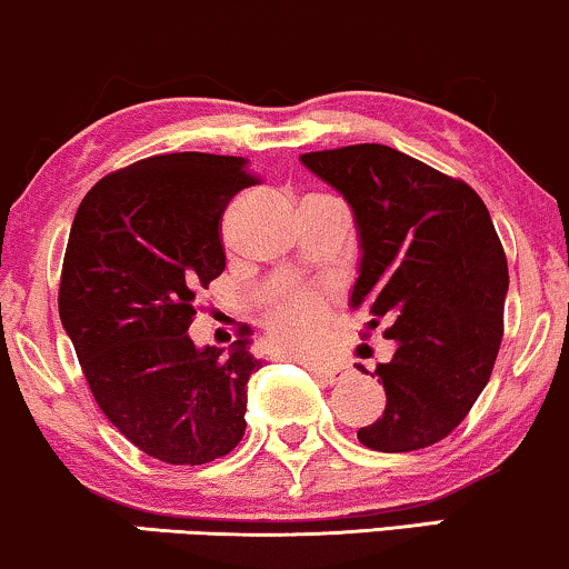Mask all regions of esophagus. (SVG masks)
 <instances>
[{
    "label": "esophagus",
    "instance_id": "obj_1",
    "mask_svg": "<svg viewBox=\"0 0 569 569\" xmlns=\"http://www.w3.org/2000/svg\"><path fill=\"white\" fill-rule=\"evenodd\" d=\"M313 369H317V375H319L321 380H325L327 385L340 382L342 377L348 375V369L342 367V363H319V367H313Z\"/></svg>",
    "mask_w": 569,
    "mask_h": 569
}]
</instances>
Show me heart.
Listing matches in <instances>:
<instances>
[{"instance_id":"b5f03b06","label":"heart","mask_w":569,"mask_h":569,"mask_svg":"<svg viewBox=\"0 0 569 569\" xmlns=\"http://www.w3.org/2000/svg\"><path fill=\"white\" fill-rule=\"evenodd\" d=\"M325 303L311 292H292L269 311V332L279 348L308 350L325 327Z\"/></svg>"}]
</instances>
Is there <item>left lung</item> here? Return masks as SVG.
Returning <instances> with one entry per match:
<instances>
[{
	"label": "left lung",
	"instance_id": "obj_1",
	"mask_svg": "<svg viewBox=\"0 0 569 569\" xmlns=\"http://www.w3.org/2000/svg\"><path fill=\"white\" fill-rule=\"evenodd\" d=\"M300 160L353 208L361 266L350 308L367 329L388 321L385 338L398 346L371 375L388 401L359 440L385 453L438 443L478 401L503 338L509 269L486 202L461 179L385 144Z\"/></svg>",
	"mask_w": 569,
	"mask_h": 569
}]
</instances>
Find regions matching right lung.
<instances>
[{
  "instance_id": "add662e5",
  "label": "right lung",
  "mask_w": 569,
  "mask_h": 569,
  "mask_svg": "<svg viewBox=\"0 0 569 569\" xmlns=\"http://www.w3.org/2000/svg\"><path fill=\"white\" fill-rule=\"evenodd\" d=\"M258 181L244 158L152 156L97 181L70 227L62 327L104 417L166 465H208L244 435L250 329L229 350L187 329L227 266L223 210Z\"/></svg>"
}]
</instances>
